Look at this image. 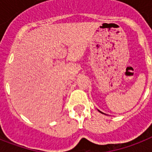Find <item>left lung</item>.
<instances>
[{
	"label": "left lung",
	"instance_id": "left-lung-1",
	"mask_svg": "<svg viewBox=\"0 0 152 152\" xmlns=\"http://www.w3.org/2000/svg\"><path fill=\"white\" fill-rule=\"evenodd\" d=\"M99 112H101V111H99ZM101 113H102V112H101Z\"/></svg>",
	"mask_w": 152,
	"mask_h": 152
}]
</instances>
